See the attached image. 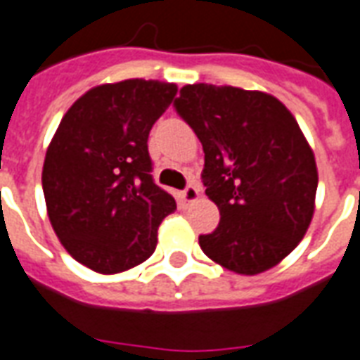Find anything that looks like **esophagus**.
Listing matches in <instances>:
<instances>
[{"label":"esophagus","instance_id":"1","mask_svg":"<svg viewBox=\"0 0 360 360\" xmlns=\"http://www.w3.org/2000/svg\"><path fill=\"white\" fill-rule=\"evenodd\" d=\"M198 198H199V190L193 186V184H188V186L180 191V199H182L184 203H193Z\"/></svg>","mask_w":360,"mask_h":360}]
</instances>
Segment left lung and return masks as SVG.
Masks as SVG:
<instances>
[{"label": "left lung", "instance_id": "obj_1", "mask_svg": "<svg viewBox=\"0 0 360 360\" xmlns=\"http://www.w3.org/2000/svg\"><path fill=\"white\" fill-rule=\"evenodd\" d=\"M174 109L203 146L201 180L220 212L199 236L209 259L238 274H259L303 240L314 212V155L284 103L234 86H184Z\"/></svg>", "mask_w": 360, "mask_h": 360}]
</instances>
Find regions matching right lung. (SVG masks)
<instances>
[{"instance_id": "right-lung-1", "label": "right lung", "mask_w": 360, "mask_h": 360, "mask_svg": "<svg viewBox=\"0 0 360 360\" xmlns=\"http://www.w3.org/2000/svg\"><path fill=\"white\" fill-rule=\"evenodd\" d=\"M176 84L132 78L76 99L49 143L41 172L47 214L84 266L117 274L148 261L176 201L155 184L151 128Z\"/></svg>"}]
</instances>
